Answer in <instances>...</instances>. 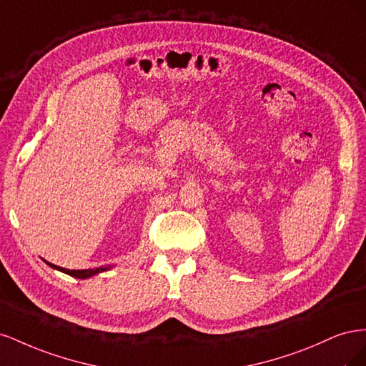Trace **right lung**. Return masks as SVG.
I'll return each mask as SVG.
<instances>
[{"label": "right lung", "instance_id": "obj_1", "mask_svg": "<svg viewBox=\"0 0 366 366\" xmlns=\"http://www.w3.org/2000/svg\"><path fill=\"white\" fill-rule=\"evenodd\" d=\"M47 264L50 265V267H53V269H56V270H59V272L67 273V274H70V276H74V278H81V280L90 278V276H93V274H96V273H99V272H105V270H107L105 267H99V269H86V270H67V269L58 267V265L50 264V262H47ZM108 269H109V267H108Z\"/></svg>", "mask_w": 366, "mask_h": 366}]
</instances>
